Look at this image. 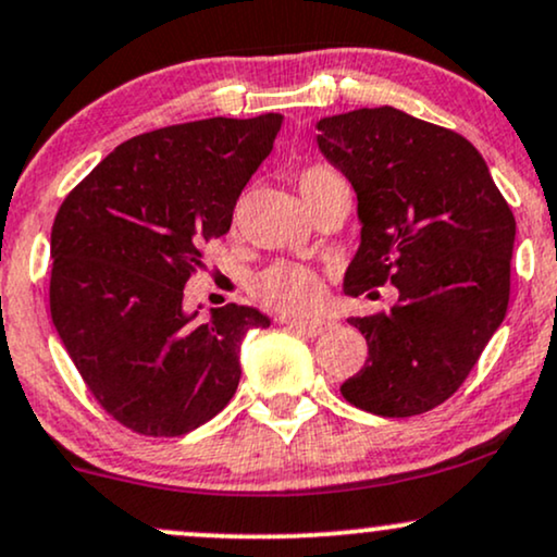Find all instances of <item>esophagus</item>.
<instances>
[{
    "instance_id": "obj_1",
    "label": "esophagus",
    "mask_w": 557,
    "mask_h": 557,
    "mask_svg": "<svg viewBox=\"0 0 557 557\" xmlns=\"http://www.w3.org/2000/svg\"><path fill=\"white\" fill-rule=\"evenodd\" d=\"M280 324H287L290 330H298L300 334H306V337H319V334H324L326 330H332V321H321V319H285L280 317Z\"/></svg>"
}]
</instances>
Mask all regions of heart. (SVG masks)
<instances>
[{
    "label": "heart",
    "instance_id": "b5f03b06",
    "mask_svg": "<svg viewBox=\"0 0 557 557\" xmlns=\"http://www.w3.org/2000/svg\"><path fill=\"white\" fill-rule=\"evenodd\" d=\"M337 184H345L343 176L337 171L326 169V165H313V169H306L298 176V189L304 202H311L317 194ZM251 290L261 304L285 313L311 311L321 300V283L317 274L304 264H293V261H280V264L261 270L251 280Z\"/></svg>",
    "mask_w": 557,
    "mask_h": 557
}]
</instances>
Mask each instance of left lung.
<instances>
[{
    "instance_id": "left-lung-1",
    "label": "left lung",
    "mask_w": 557,
    "mask_h": 557,
    "mask_svg": "<svg viewBox=\"0 0 557 557\" xmlns=\"http://www.w3.org/2000/svg\"><path fill=\"white\" fill-rule=\"evenodd\" d=\"M319 152L358 197L360 246L347 296L392 283L388 313L350 319L366 366L343 397L384 418L438 407L504 324L516 220L485 158L444 126L381 106L317 122ZM376 296V293H368Z\"/></svg>"
}]
</instances>
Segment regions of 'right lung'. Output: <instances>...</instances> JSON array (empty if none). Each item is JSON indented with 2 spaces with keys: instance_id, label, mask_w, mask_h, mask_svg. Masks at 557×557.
Segmentation results:
<instances>
[{
  "instance_id": "obj_1",
  "label": "right lung",
  "mask_w": 557,
  "mask_h": 557,
  "mask_svg": "<svg viewBox=\"0 0 557 557\" xmlns=\"http://www.w3.org/2000/svg\"><path fill=\"white\" fill-rule=\"evenodd\" d=\"M283 113L202 119L119 145L59 207L51 227V319L98 405L143 435H184L236 394L240 345L270 317L249 306L184 308L207 244ZM202 308V306H199Z\"/></svg>"
}]
</instances>
